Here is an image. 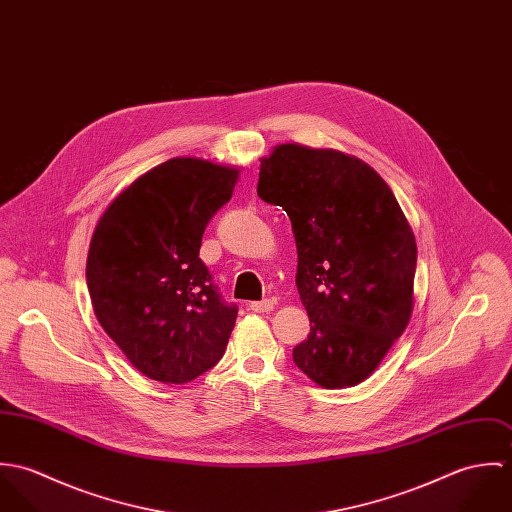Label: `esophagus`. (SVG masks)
<instances>
[{
  "instance_id": "esophagus-1",
  "label": "esophagus",
  "mask_w": 512,
  "mask_h": 512,
  "mask_svg": "<svg viewBox=\"0 0 512 512\" xmlns=\"http://www.w3.org/2000/svg\"><path fill=\"white\" fill-rule=\"evenodd\" d=\"M248 307H250V311H254V313H268V311H272V309H274V301H272V299L252 301Z\"/></svg>"
}]
</instances>
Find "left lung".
<instances>
[{
	"instance_id": "8db88e82",
	"label": "left lung",
	"mask_w": 512,
	"mask_h": 512,
	"mask_svg": "<svg viewBox=\"0 0 512 512\" xmlns=\"http://www.w3.org/2000/svg\"><path fill=\"white\" fill-rule=\"evenodd\" d=\"M258 197L292 220L311 323L293 363L323 388L363 382L414 307L418 250L394 193L357 157L284 144L262 159Z\"/></svg>"
}]
</instances>
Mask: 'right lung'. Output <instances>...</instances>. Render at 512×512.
<instances>
[{"instance_id": "obj_1", "label": "right lung", "mask_w": 512, "mask_h": 512, "mask_svg": "<svg viewBox=\"0 0 512 512\" xmlns=\"http://www.w3.org/2000/svg\"><path fill=\"white\" fill-rule=\"evenodd\" d=\"M236 179L232 167L175 157L138 177L96 224L86 260L94 313L153 380L189 382L224 355L238 307L222 299L199 250Z\"/></svg>"}]
</instances>
